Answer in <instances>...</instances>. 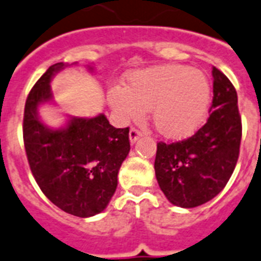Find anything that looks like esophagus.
I'll return each instance as SVG.
<instances>
[{"label": "esophagus", "instance_id": "1", "mask_svg": "<svg viewBox=\"0 0 261 261\" xmlns=\"http://www.w3.org/2000/svg\"><path fill=\"white\" fill-rule=\"evenodd\" d=\"M128 135H130L131 144H134L135 142H137L138 139L142 137V133L139 130H137V128H134V127H133V128L130 130V134H128Z\"/></svg>", "mask_w": 261, "mask_h": 261}]
</instances>
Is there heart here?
<instances>
[{"label":"heart","mask_w":261,"mask_h":261,"mask_svg":"<svg viewBox=\"0 0 261 261\" xmlns=\"http://www.w3.org/2000/svg\"><path fill=\"white\" fill-rule=\"evenodd\" d=\"M211 102L204 73L183 65L135 70L126 87L109 91V103L120 119L139 120L151 110L156 131L168 139H183L203 124Z\"/></svg>","instance_id":"heart-1"}]
</instances>
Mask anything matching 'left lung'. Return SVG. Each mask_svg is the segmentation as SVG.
I'll return each mask as SVG.
<instances>
[{
    "mask_svg": "<svg viewBox=\"0 0 261 261\" xmlns=\"http://www.w3.org/2000/svg\"><path fill=\"white\" fill-rule=\"evenodd\" d=\"M214 98L210 117L192 137L158 143L155 175L174 205L192 208L214 199L235 170L242 141L238 94L231 81L212 69Z\"/></svg>",
    "mask_w": 261,
    "mask_h": 261,
    "instance_id": "left-lung-1",
    "label": "left lung"
}]
</instances>
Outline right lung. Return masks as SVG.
I'll return each instance as SVG.
<instances>
[{"mask_svg":"<svg viewBox=\"0 0 261 261\" xmlns=\"http://www.w3.org/2000/svg\"><path fill=\"white\" fill-rule=\"evenodd\" d=\"M65 67L51 65L30 90L23 113V144L32 174L46 198L70 215L103 211L118 186V171L130 151L128 127L115 128L103 114L69 119L54 130L38 118L51 100L50 81ZM93 69V67H90Z\"/></svg>","mask_w":261,"mask_h":261,"instance_id":"add662e5","label":"right lung"}]
</instances>
